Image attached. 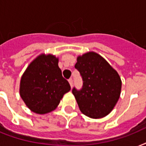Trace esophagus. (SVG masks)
Segmentation results:
<instances>
[{"mask_svg":"<svg viewBox=\"0 0 146 146\" xmlns=\"http://www.w3.org/2000/svg\"><path fill=\"white\" fill-rule=\"evenodd\" d=\"M68 81H69V83H70V86L73 87V79H70V80H69Z\"/></svg>","mask_w":146,"mask_h":146,"instance_id":"esophagus-1","label":"esophagus"}]
</instances>
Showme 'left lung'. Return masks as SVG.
Masks as SVG:
<instances>
[{
  "mask_svg": "<svg viewBox=\"0 0 146 146\" xmlns=\"http://www.w3.org/2000/svg\"><path fill=\"white\" fill-rule=\"evenodd\" d=\"M75 68L82 79V87L72 90L80 110L91 118L104 117L120 98L121 80L117 72L95 52L77 57Z\"/></svg>",
  "mask_w": 146,
  "mask_h": 146,
  "instance_id": "1",
  "label": "left lung"
}]
</instances>
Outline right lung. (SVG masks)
<instances>
[{
    "label": "right lung",
    "mask_w": 146,
    "mask_h": 146,
    "mask_svg": "<svg viewBox=\"0 0 146 146\" xmlns=\"http://www.w3.org/2000/svg\"><path fill=\"white\" fill-rule=\"evenodd\" d=\"M70 90V86L58 66V59L53 55L42 54L23 73L19 93L31 111L44 114L54 111Z\"/></svg>",
    "instance_id": "obj_1"
}]
</instances>
